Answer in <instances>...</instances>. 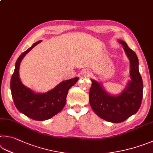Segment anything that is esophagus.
Wrapping results in <instances>:
<instances>
[{"label": "esophagus", "instance_id": "esophagus-1", "mask_svg": "<svg viewBox=\"0 0 153 153\" xmlns=\"http://www.w3.org/2000/svg\"><path fill=\"white\" fill-rule=\"evenodd\" d=\"M87 74L89 75V74H90V72H87Z\"/></svg>", "mask_w": 153, "mask_h": 153}]
</instances>
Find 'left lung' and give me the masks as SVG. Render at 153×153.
I'll return each mask as SVG.
<instances>
[{
	"label": "left lung",
	"instance_id": "8db88e82",
	"mask_svg": "<svg viewBox=\"0 0 153 153\" xmlns=\"http://www.w3.org/2000/svg\"><path fill=\"white\" fill-rule=\"evenodd\" d=\"M130 62V77L128 87L117 96L109 95L102 86L94 80L89 93L91 108L99 117L112 123H120L138 112L142 103L143 82L139 70L138 59L134 51L123 41H118Z\"/></svg>",
	"mask_w": 153,
	"mask_h": 153
}]
</instances>
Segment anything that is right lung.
<instances>
[{
  "instance_id": "1",
  "label": "right lung",
  "mask_w": 153,
  "mask_h": 153,
  "mask_svg": "<svg viewBox=\"0 0 153 153\" xmlns=\"http://www.w3.org/2000/svg\"><path fill=\"white\" fill-rule=\"evenodd\" d=\"M41 42L39 41L23 52L18 58L10 79L11 94L16 108L27 117L35 120H46L57 114L66 103L68 91L78 77L61 82L52 90L45 94H35L22 84L19 76L20 63L27 53Z\"/></svg>"
}]
</instances>
